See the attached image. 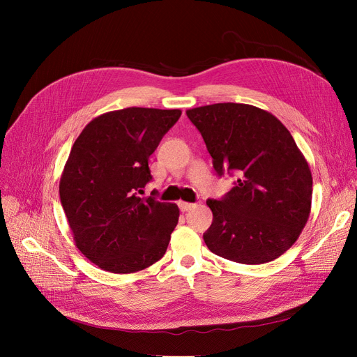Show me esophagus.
<instances>
[{"label":"esophagus","instance_id":"34e87169","mask_svg":"<svg viewBox=\"0 0 357 357\" xmlns=\"http://www.w3.org/2000/svg\"><path fill=\"white\" fill-rule=\"evenodd\" d=\"M178 205H179V210L181 211H190V210H192L194 207H195V204H192V202H185V201H179L178 202Z\"/></svg>","mask_w":357,"mask_h":357}]
</instances>
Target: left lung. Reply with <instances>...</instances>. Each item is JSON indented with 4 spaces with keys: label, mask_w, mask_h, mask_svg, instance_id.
Listing matches in <instances>:
<instances>
[{
    "label": "left lung",
    "mask_w": 357,
    "mask_h": 357,
    "mask_svg": "<svg viewBox=\"0 0 357 357\" xmlns=\"http://www.w3.org/2000/svg\"><path fill=\"white\" fill-rule=\"evenodd\" d=\"M186 116L207 144L215 172L237 176L221 199L207 201L213 224L205 245L245 265L284 255L305 227L312 199L308 162L288 128L249 104L204 105Z\"/></svg>",
    "instance_id": "left-lung-1"
}]
</instances>
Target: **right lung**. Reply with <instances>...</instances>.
Segmentation results:
<instances>
[{"label":"right lung","mask_w":357,"mask_h":357,"mask_svg":"<svg viewBox=\"0 0 357 357\" xmlns=\"http://www.w3.org/2000/svg\"><path fill=\"white\" fill-rule=\"evenodd\" d=\"M181 109L130 107L89 121L75 140L59 195L75 245L111 273H135L163 257L178 224L176 204L142 197L149 158Z\"/></svg>","instance_id":"right-lung-1"}]
</instances>
